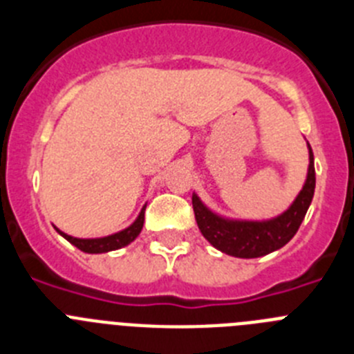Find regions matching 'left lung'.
<instances>
[{
    "instance_id": "8db88e82",
    "label": "left lung",
    "mask_w": 354,
    "mask_h": 354,
    "mask_svg": "<svg viewBox=\"0 0 354 354\" xmlns=\"http://www.w3.org/2000/svg\"><path fill=\"white\" fill-rule=\"evenodd\" d=\"M315 189L314 152L308 145V171L301 192L290 207L277 218L264 221L230 220L212 212L207 205L193 193V211L200 232L216 250L239 259H257L286 246L310 207Z\"/></svg>"
}]
</instances>
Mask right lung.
<instances>
[{"label":"right lung","mask_w":354,"mask_h":354,"mask_svg":"<svg viewBox=\"0 0 354 354\" xmlns=\"http://www.w3.org/2000/svg\"><path fill=\"white\" fill-rule=\"evenodd\" d=\"M145 207H147V204L143 205L142 211H140V214H138V218H136V220H134L129 227L124 228V230H120V232H117V234H111V236L93 237V239H81V237H72V236H68V234L62 232L60 228H56V227L55 228H56V232L60 234V236H64L65 239L71 243V245H74L76 248H80L81 252H84V253L113 252V250L127 246L129 243H133V241L140 236V232H142V228H143V221H145Z\"/></svg>","instance_id":"1"}]
</instances>
